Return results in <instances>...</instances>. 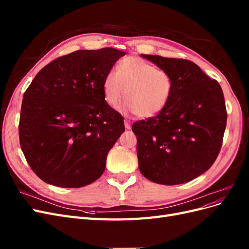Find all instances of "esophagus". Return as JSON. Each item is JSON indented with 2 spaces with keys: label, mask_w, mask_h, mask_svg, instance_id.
<instances>
[{
  "label": "esophagus",
  "mask_w": 249,
  "mask_h": 249,
  "mask_svg": "<svg viewBox=\"0 0 249 249\" xmlns=\"http://www.w3.org/2000/svg\"><path fill=\"white\" fill-rule=\"evenodd\" d=\"M124 126H125L126 130H130L131 129V123L127 119H124Z\"/></svg>",
  "instance_id": "34e87169"
}]
</instances>
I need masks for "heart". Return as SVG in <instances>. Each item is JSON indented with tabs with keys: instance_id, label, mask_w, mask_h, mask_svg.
I'll return each mask as SVG.
<instances>
[{
	"instance_id": "1",
	"label": "heart",
	"mask_w": 249,
	"mask_h": 249,
	"mask_svg": "<svg viewBox=\"0 0 249 249\" xmlns=\"http://www.w3.org/2000/svg\"><path fill=\"white\" fill-rule=\"evenodd\" d=\"M173 91L170 74L138 57H125L103 81L105 101L116 108L124 95V110L142 118L154 117L166 107Z\"/></svg>"
}]
</instances>
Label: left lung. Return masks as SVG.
Here are the masks:
<instances>
[{
	"label": "left lung",
	"instance_id": "obj_1",
	"mask_svg": "<svg viewBox=\"0 0 249 249\" xmlns=\"http://www.w3.org/2000/svg\"><path fill=\"white\" fill-rule=\"evenodd\" d=\"M141 57L170 74L173 91L159 114L132 126L140 172L157 184L187 183L212 166L220 152L228 117L222 89L189 60Z\"/></svg>",
	"mask_w": 249,
	"mask_h": 249
}]
</instances>
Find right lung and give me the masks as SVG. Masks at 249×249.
<instances>
[{
	"instance_id": "obj_1",
	"label": "right lung",
	"mask_w": 249,
	"mask_h": 249,
	"mask_svg": "<svg viewBox=\"0 0 249 249\" xmlns=\"http://www.w3.org/2000/svg\"><path fill=\"white\" fill-rule=\"evenodd\" d=\"M124 55L113 48L72 52L44 66L26 90L19 143L43 182L80 188L103 175L124 132V117L105 101L103 81Z\"/></svg>"
}]
</instances>
